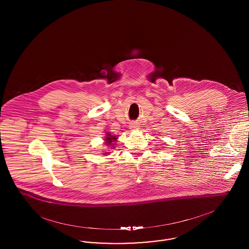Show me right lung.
I'll return each mask as SVG.
<instances>
[{
	"mask_svg": "<svg viewBox=\"0 0 249 249\" xmlns=\"http://www.w3.org/2000/svg\"><path fill=\"white\" fill-rule=\"evenodd\" d=\"M108 135H107V139H106V141H107V145H113V144H115V143H112V142H114V141H116L117 140V138L115 137V136H112L110 133H107Z\"/></svg>",
	"mask_w": 249,
	"mask_h": 249,
	"instance_id": "1",
	"label": "right lung"
}]
</instances>
